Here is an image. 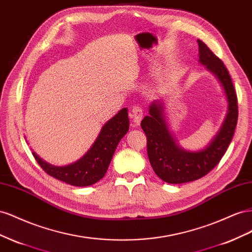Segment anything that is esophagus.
<instances>
[{"instance_id":"34e87169","label":"esophagus","mask_w":252,"mask_h":252,"mask_svg":"<svg viewBox=\"0 0 252 252\" xmlns=\"http://www.w3.org/2000/svg\"><path fill=\"white\" fill-rule=\"evenodd\" d=\"M131 118H132V121L134 122L135 126H138L140 124V121L142 119V116H143V112H142V109L139 106V105H135L133 106V109L131 110Z\"/></svg>"}]
</instances>
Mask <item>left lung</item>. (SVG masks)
<instances>
[{"label": "left lung", "mask_w": 252, "mask_h": 252, "mask_svg": "<svg viewBox=\"0 0 252 252\" xmlns=\"http://www.w3.org/2000/svg\"><path fill=\"white\" fill-rule=\"evenodd\" d=\"M199 62L219 79L228 101V113L220 132L204 150L189 152L179 148L170 132L164 117V106L159 100L149 106V115L141 127L147 136V150L151 166L157 176L169 184L196 181L217 167L232 140L238 124V97L229 71L220 58L203 41L197 40Z\"/></svg>", "instance_id": "8db88e82"}]
</instances>
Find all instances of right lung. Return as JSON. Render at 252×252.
<instances>
[{
  "instance_id": "obj_1",
  "label": "right lung",
  "mask_w": 252,
  "mask_h": 252,
  "mask_svg": "<svg viewBox=\"0 0 252 252\" xmlns=\"http://www.w3.org/2000/svg\"><path fill=\"white\" fill-rule=\"evenodd\" d=\"M128 131L127 109H122L100 131L94 145L74 163L57 167L42 160L32 152L34 159L45 173L58 181L76 187H86L99 182L107 171L120 139Z\"/></svg>"
}]
</instances>
